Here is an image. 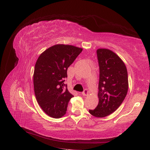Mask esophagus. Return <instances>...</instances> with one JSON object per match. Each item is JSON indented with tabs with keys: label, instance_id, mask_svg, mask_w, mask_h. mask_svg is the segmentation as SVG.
Wrapping results in <instances>:
<instances>
[{
	"label": "esophagus",
	"instance_id": "obj_1",
	"mask_svg": "<svg viewBox=\"0 0 150 150\" xmlns=\"http://www.w3.org/2000/svg\"><path fill=\"white\" fill-rule=\"evenodd\" d=\"M82 94L84 95V96H87V95H88V90H86V89H85V90L83 91V92H82Z\"/></svg>",
	"mask_w": 150,
	"mask_h": 150
}]
</instances>
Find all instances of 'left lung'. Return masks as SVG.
<instances>
[{
	"instance_id": "obj_1",
	"label": "left lung",
	"mask_w": 150,
	"mask_h": 150,
	"mask_svg": "<svg viewBox=\"0 0 150 150\" xmlns=\"http://www.w3.org/2000/svg\"><path fill=\"white\" fill-rule=\"evenodd\" d=\"M99 66L98 104L89 112L96 117H104L113 113L125 98L128 90V71L124 63L112 51L98 49Z\"/></svg>"
}]
</instances>
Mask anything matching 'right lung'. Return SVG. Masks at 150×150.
Masks as SVG:
<instances>
[{"instance_id": "right-lung-1", "label": "right lung", "mask_w": 150, "mask_h": 150, "mask_svg": "<svg viewBox=\"0 0 150 150\" xmlns=\"http://www.w3.org/2000/svg\"><path fill=\"white\" fill-rule=\"evenodd\" d=\"M82 51L71 45L56 44L38 58L33 74L34 91L42 110L53 118L64 115L73 97L64 83L68 67Z\"/></svg>"}]
</instances>
